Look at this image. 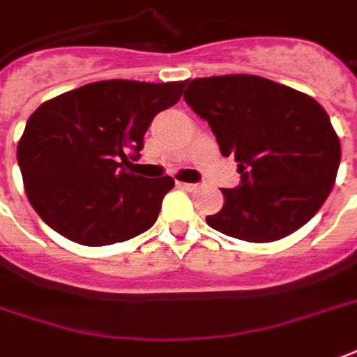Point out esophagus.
Masks as SVG:
<instances>
[{"label": "esophagus", "instance_id": "34e87169", "mask_svg": "<svg viewBox=\"0 0 357 357\" xmlns=\"http://www.w3.org/2000/svg\"><path fill=\"white\" fill-rule=\"evenodd\" d=\"M178 186L184 190H188V192H192V190L197 188V184H194V182H178Z\"/></svg>", "mask_w": 357, "mask_h": 357}]
</instances>
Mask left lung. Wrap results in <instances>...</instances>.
<instances>
[{
  "label": "left lung",
  "mask_w": 357,
  "mask_h": 357,
  "mask_svg": "<svg viewBox=\"0 0 357 357\" xmlns=\"http://www.w3.org/2000/svg\"><path fill=\"white\" fill-rule=\"evenodd\" d=\"M184 98L207 119L241 184L222 188V209L205 218L230 238L266 243L296 232L331 194L340 140L312 96L261 75L186 82Z\"/></svg>",
  "instance_id": "8db88e82"
}]
</instances>
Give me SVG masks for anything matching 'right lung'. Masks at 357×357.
Segmentation results:
<instances>
[{
	"mask_svg": "<svg viewBox=\"0 0 357 357\" xmlns=\"http://www.w3.org/2000/svg\"><path fill=\"white\" fill-rule=\"evenodd\" d=\"M186 82L108 79L54 96L18 140L26 196L47 226L79 245L127 241L158 220L171 176L131 173L158 112L178 102Z\"/></svg>",
	"mask_w": 357,
	"mask_h": 357,
	"instance_id": "right-lung-1",
	"label": "right lung"
}]
</instances>
